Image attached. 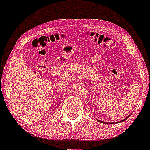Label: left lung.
Masks as SVG:
<instances>
[{"instance_id":"obj_1","label":"left lung","mask_w":150,"mask_h":150,"mask_svg":"<svg viewBox=\"0 0 150 150\" xmlns=\"http://www.w3.org/2000/svg\"><path fill=\"white\" fill-rule=\"evenodd\" d=\"M130 115H129V116L127 117V118H124V119L123 120H120V121H118V122H116V123H119V122H123V121H124V120H125L127 119V118H129V116H130ZM99 120V122H100V123H106V124H108V123H109V124H112V123H108V122H104V121H101V120Z\"/></svg>"}]
</instances>
